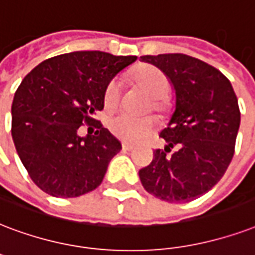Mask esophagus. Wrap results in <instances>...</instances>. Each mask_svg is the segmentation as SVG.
<instances>
[{
    "instance_id": "1",
    "label": "esophagus",
    "mask_w": 255,
    "mask_h": 255,
    "mask_svg": "<svg viewBox=\"0 0 255 255\" xmlns=\"http://www.w3.org/2000/svg\"><path fill=\"white\" fill-rule=\"evenodd\" d=\"M122 147H123L124 151H132V149L135 148V145L128 144V143H123V144H122Z\"/></svg>"
}]
</instances>
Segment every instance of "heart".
<instances>
[{
  "mask_svg": "<svg viewBox=\"0 0 255 255\" xmlns=\"http://www.w3.org/2000/svg\"><path fill=\"white\" fill-rule=\"evenodd\" d=\"M135 79L141 89L148 93L151 107L153 111L163 112L167 108L166 95L170 91V83L167 76L159 68L152 65H143L135 72ZM122 99V80L114 77L106 85L103 93V103L107 111H115ZM156 127V122L151 116L133 118L131 115L119 114L108 122V128L112 135L127 143H137L148 136Z\"/></svg>",
  "mask_w": 255,
  "mask_h": 255,
  "instance_id": "obj_1",
  "label": "heart"
}]
</instances>
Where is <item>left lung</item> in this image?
Segmentation results:
<instances>
[{
	"instance_id": "left-lung-1",
	"label": "left lung",
	"mask_w": 255,
	"mask_h": 255,
	"mask_svg": "<svg viewBox=\"0 0 255 255\" xmlns=\"http://www.w3.org/2000/svg\"><path fill=\"white\" fill-rule=\"evenodd\" d=\"M140 58L168 76L176 95L174 115L160 132L167 147L155 149L152 162L139 171L141 184L162 201L191 202L218 183L233 159L238 99L226 76L199 58L183 53Z\"/></svg>"
}]
</instances>
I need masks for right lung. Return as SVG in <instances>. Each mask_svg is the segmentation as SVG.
<instances>
[{
    "label": "right lung",
    "instance_id": "right-lung-1",
    "mask_svg": "<svg viewBox=\"0 0 255 255\" xmlns=\"http://www.w3.org/2000/svg\"><path fill=\"white\" fill-rule=\"evenodd\" d=\"M135 60L79 50L48 58L25 76L11 104V137L37 187L76 198L102 184L122 144L95 115L104 108L106 85ZM81 125L97 132L81 138Z\"/></svg>",
    "mask_w": 255,
    "mask_h": 255
}]
</instances>
